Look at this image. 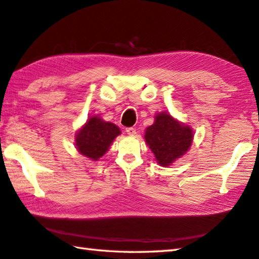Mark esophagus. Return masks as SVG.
<instances>
[{"instance_id":"obj_1","label":"esophagus","mask_w":259,"mask_h":259,"mask_svg":"<svg viewBox=\"0 0 259 259\" xmlns=\"http://www.w3.org/2000/svg\"><path fill=\"white\" fill-rule=\"evenodd\" d=\"M125 131H126V133L128 134V135H135V134H137V130H135L134 127H127Z\"/></svg>"}]
</instances>
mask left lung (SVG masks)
<instances>
[{
    "label": "left lung",
    "mask_w": 259,
    "mask_h": 259,
    "mask_svg": "<svg viewBox=\"0 0 259 259\" xmlns=\"http://www.w3.org/2000/svg\"><path fill=\"white\" fill-rule=\"evenodd\" d=\"M146 142L161 166H168L183 156L192 143V131L180 124L166 112L156 116V120L146 131Z\"/></svg>",
    "instance_id": "left-lung-1"
}]
</instances>
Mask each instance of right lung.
<instances>
[{
    "mask_svg": "<svg viewBox=\"0 0 259 259\" xmlns=\"http://www.w3.org/2000/svg\"><path fill=\"white\" fill-rule=\"evenodd\" d=\"M120 131L112 122L103 121L97 116L86 121L76 137V146L81 155L90 159L98 160L108 151L111 142Z\"/></svg>",
    "mask_w": 259,
    "mask_h": 259,
    "instance_id": "1",
    "label": "right lung"
}]
</instances>
